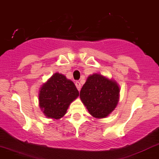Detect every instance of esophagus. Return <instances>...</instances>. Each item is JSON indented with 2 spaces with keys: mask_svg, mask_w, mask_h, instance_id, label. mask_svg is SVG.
<instances>
[{
  "mask_svg": "<svg viewBox=\"0 0 159 159\" xmlns=\"http://www.w3.org/2000/svg\"><path fill=\"white\" fill-rule=\"evenodd\" d=\"M75 86H76L77 89H78V90L80 91V90H81V83H80L79 81H76V82H75Z\"/></svg>",
  "mask_w": 159,
  "mask_h": 159,
  "instance_id": "34e87169",
  "label": "esophagus"
}]
</instances>
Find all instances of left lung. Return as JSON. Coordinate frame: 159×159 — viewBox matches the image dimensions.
Segmentation results:
<instances>
[{
	"label": "left lung",
	"mask_w": 159,
	"mask_h": 159,
	"mask_svg": "<svg viewBox=\"0 0 159 159\" xmlns=\"http://www.w3.org/2000/svg\"><path fill=\"white\" fill-rule=\"evenodd\" d=\"M120 88L114 79L93 73L87 78L80 98L93 118H104L111 114L119 101Z\"/></svg>",
	"instance_id": "1"
}]
</instances>
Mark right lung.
Instances as JSON below:
<instances>
[{
  "label": "right lung",
  "mask_w": 159,
  "mask_h": 159,
  "mask_svg": "<svg viewBox=\"0 0 159 159\" xmlns=\"http://www.w3.org/2000/svg\"><path fill=\"white\" fill-rule=\"evenodd\" d=\"M78 96L73 81L56 72L40 88L39 106L45 116L58 120L65 116L69 105Z\"/></svg>",
  "instance_id": "obj_1"
}]
</instances>
